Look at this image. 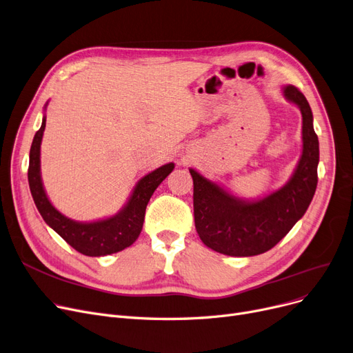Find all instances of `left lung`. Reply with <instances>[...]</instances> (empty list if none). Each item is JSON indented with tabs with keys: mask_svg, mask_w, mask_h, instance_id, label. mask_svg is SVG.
Listing matches in <instances>:
<instances>
[{
	"mask_svg": "<svg viewBox=\"0 0 353 353\" xmlns=\"http://www.w3.org/2000/svg\"><path fill=\"white\" fill-rule=\"evenodd\" d=\"M283 97L301 112V156L293 174L280 189L256 199L232 194L196 168L193 206L196 231L208 248L229 256H252L275 247L307 210L317 186L319 140L310 105L293 85Z\"/></svg>",
	"mask_w": 353,
	"mask_h": 353,
	"instance_id": "8db88e82",
	"label": "left lung"
}]
</instances>
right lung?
<instances>
[{
	"label": "right lung",
	"mask_w": 353,
	"mask_h": 353,
	"mask_svg": "<svg viewBox=\"0 0 353 353\" xmlns=\"http://www.w3.org/2000/svg\"><path fill=\"white\" fill-rule=\"evenodd\" d=\"M48 103L44 105L41 127L36 132L32 148H30L28 163V186L41 218L72 248L83 255L103 256L128 248L141 234L145 208L150 197L160 186V183L174 170V163L163 164L156 170L143 176L137 181L125 205L112 216L89 222L70 219L53 206L41 180L40 152L43 132L46 128Z\"/></svg>",
	"instance_id": "1"
}]
</instances>
